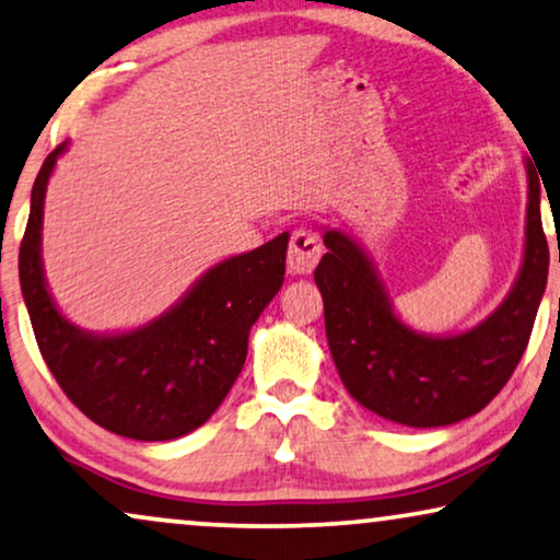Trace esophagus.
Here are the masks:
<instances>
[{
    "mask_svg": "<svg viewBox=\"0 0 560 560\" xmlns=\"http://www.w3.org/2000/svg\"><path fill=\"white\" fill-rule=\"evenodd\" d=\"M319 256H323V245H319L317 235L310 230H294L292 241H289V271L307 276L315 271Z\"/></svg>",
    "mask_w": 560,
    "mask_h": 560,
    "instance_id": "34e87169",
    "label": "esophagus"
}]
</instances>
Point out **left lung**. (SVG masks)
Masks as SVG:
<instances>
[{
	"label": "left lung",
	"mask_w": 560,
	"mask_h": 560,
	"mask_svg": "<svg viewBox=\"0 0 560 560\" xmlns=\"http://www.w3.org/2000/svg\"><path fill=\"white\" fill-rule=\"evenodd\" d=\"M525 168L523 266L504 302L466 332L424 335L401 323L369 250L342 230H325L315 281L332 361L358 405L407 428H443L481 412L510 382L548 281L540 178L530 161Z\"/></svg>",
	"instance_id": "obj_1"
}]
</instances>
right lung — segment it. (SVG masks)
<instances>
[{"instance_id":"obj_1","label":"right lung","mask_w":560,"mask_h":560,"mask_svg":"<svg viewBox=\"0 0 560 560\" xmlns=\"http://www.w3.org/2000/svg\"><path fill=\"white\" fill-rule=\"evenodd\" d=\"M61 143L43 161L20 245V287L50 374L100 428L132 441H174L210 420L248 355V335L284 284L289 233L230 256L161 317L128 332H86L56 307L43 271V205Z\"/></svg>"}]
</instances>
